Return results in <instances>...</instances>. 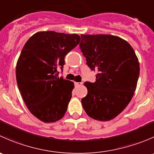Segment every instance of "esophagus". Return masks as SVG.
Returning <instances> with one entry per match:
<instances>
[{"label": "esophagus", "instance_id": "34e87169", "mask_svg": "<svg viewBox=\"0 0 154 154\" xmlns=\"http://www.w3.org/2000/svg\"><path fill=\"white\" fill-rule=\"evenodd\" d=\"M74 85H75V86H80L83 85V83H77V82H76V83H74Z\"/></svg>", "mask_w": 154, "mask_h": 154}]
</instances>
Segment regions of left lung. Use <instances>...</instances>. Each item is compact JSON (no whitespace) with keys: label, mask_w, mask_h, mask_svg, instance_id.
<instances>
[{"label":"left lung","mask_w":154,"mask_h":154,"mask_svg":"<svg viewBox=\"0 0 154 154\" xmlns=\"http://www.w3.org/2000/svg\"><path fill=\"white\" fill-rule=\"evenodd\" d=\"M80 48L94 83H84L88 94L81 102L90 118L101 122L115 119L127 107L137 86L139 63L127 41L112 35H81Z\"/></svg>","instance_id":"8db88e82"}]
</instances>
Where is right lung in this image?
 I'll use <instances>...</instances> for the list:
<instances>
[{"instance_id":"right-lung-1","label":"right lung","mask_w":154,"mask_h":154,"mask_svg":"<svg viewBox=\"0 0 154 154\" xmlns=\"http://www.w3.org/2000/svg\"><path fill=\"white\" fill-rule=\"evenodd\" d=\"M80 41L77 34L42 31L32 35L16 65V80L24 103L35 117L45 123L61 119L71 98L74 83L58 77L65 57Z\"/></svg>"}]
</instances>
